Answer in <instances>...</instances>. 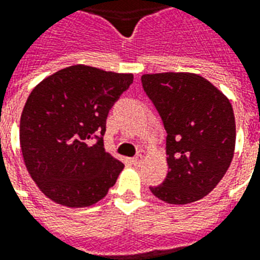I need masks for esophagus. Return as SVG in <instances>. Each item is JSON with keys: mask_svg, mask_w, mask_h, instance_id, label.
I'll return each instance as SVG.
<instances>
[{"mask_svg": "<svg viewBox=\"0 0 260 260\" xmlns=\"http://www.w3.org/2000/svg\"><path fill=\"white\" fill-rule=\"evenodd\" d=\"M131 162H132V165L134 166H140L142 165V162H143V158H142V155H136L131 159Z\"/></svg>", "mask_w": 260, "mask_h": 260, "instance_id": "34e87169", "label": "esophagus"}]
</instances>
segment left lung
<instances>
[{"label":"left lung","mask_w":260,"mask_h":260,"mask_svg":"<svg viewBox=\"0 0 260 260\" xmlns=\"http://www.w3.org/2000/svg\"><path fill=\"white\" fill-rule=\"evenodd\" d=\"M142 84L166 129L168 176L151 187L169 205H188L209 195L233 159L236 122L226 95L189 72L146 73Z\"/></svg>","instance_id":"obj_1"}]
</instances>
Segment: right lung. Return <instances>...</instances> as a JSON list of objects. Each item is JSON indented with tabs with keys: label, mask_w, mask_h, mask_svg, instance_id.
Masks as SVG:
<instances>
[{
	"label": "right lung",
	"mask_w": 260,
	"mask_h": 260,
	"mask_svg": "<svg viewBox=\"0 0 260 260\" xmlns=\"http://www.w3.org/2000/svg\"><path fill=\"white\" fill-rule=\"evenodd\" d=\"M132 73L72 65L43 79L29 94L20 118L25 168L50 201L88 207L104 199L124 164L105 151L106 118ZM95 136L96 145L88 140Z\"/></svg>",
	"instance_id": "add662e5"
}]
</instances>
